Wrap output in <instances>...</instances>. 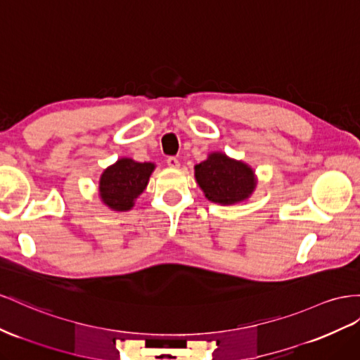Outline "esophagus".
<instances>
[{"mask_svg": "<svg viewBox=\"0 0 360 360\" xmlns=\"http://www.w3.org/2000/svg\"><path fill=\"white\" fill-rule=\"evenodd\" d=\"M167 163H168L169 168H179L180 167V162H179V159L176 156H169L167 159Z\"/></svg>", "mask_w": 360, "mask_h": 360, "instance_id": "esophagus-1", "label": "esophagus"}]
</instances>
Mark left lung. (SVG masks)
Listing matches in <instances>:
<instances>
[{"mask_svg": "<svg viewBox=\"0 0 360 360\" xmlns=\"http://www.w3.org/2000/svg\"><path fill=\"white\" fill-rule=\"evenodd\" d=\"M195 179L207 200L219 204H235L250 197L256 186L255 172L248 165L213 153L195 167Z\"/></svg>", "mask_w": 360, "mask_h": 360, "instance_id": "left-lung-1", "label": "left lung"}]
</instances>
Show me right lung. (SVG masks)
<instances>
[{
  "label": "right lung",
  "mask_w": 360,
  "mask_h": 360,
  "mask_svg": "<svg viewBox=\"0 0 360 360\" xmlns=\"http://www.w3.org/2000/svg\"><path fill=\"white\" fill-rule=\"evenodd\" d=\"M153 163H139L131 159H121L103 172L100 179V195L104 204L113 210H130L134 198L147 188Z\"/></svg>",
  "instance_id": "1"
}]
</instances>
